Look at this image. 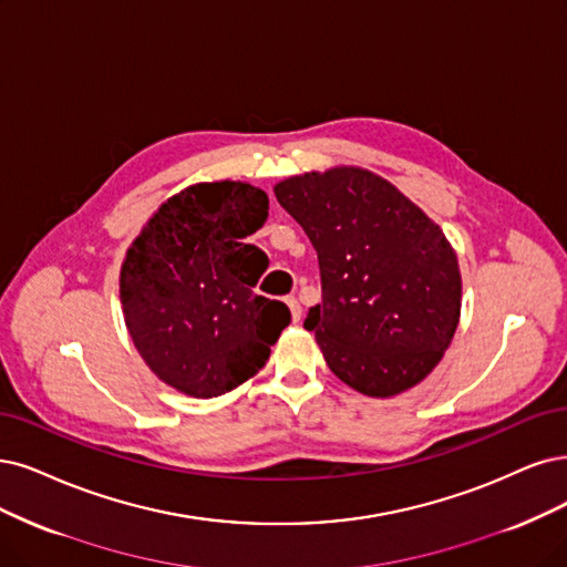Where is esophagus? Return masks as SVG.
<instances>
[{
	"mask_svg": "<svg viewBox=\"0 0 567 567\" xmlns=\"http://www.w3.org/2000/svg\"><path fill=\"white\" fill-rule=\"evenodd\" d=\"M287 306H289V310H291V320L299 322V320H301V316H303V308H301V303H299L295 297H289V299H287Z\"/></svg>",
	"mask_w": 567,
	"mask_h": 567,
	"instance_id": "obj_1",
	"label": "esophagus"
}]
</instances>
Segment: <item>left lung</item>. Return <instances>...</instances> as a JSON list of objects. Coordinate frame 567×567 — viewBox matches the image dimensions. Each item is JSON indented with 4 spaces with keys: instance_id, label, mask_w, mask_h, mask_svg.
Instances as JSON below:
<instances>
[{
    "instance_id": "obj_1",
    "label": "left lung",
    "mask_w": 567,
    "mask_h": 567,
    "mask_svg": "<svg viewBox=\"0 0 567 567\" xmlns=\"http://www.w3.org/2000/svg\"><path fill=\"white\" fill-rule=\"evenodd\" d=\"M318 251L322 303L303 327L327 367L369 396H394L442 362L460 320L457 257L421 207L362 167L276 184Z\"/></svg>"
}]
</instances>
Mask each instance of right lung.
<instances>
[{
    "label": "right lung",
    "instance_id": "add662e5",
    "mask_svg": "<svg viewBox=\"0 0 567 567\" xmlns=\"http://www.w3.org/2000/svg\"><path fill=\"white\" fill-rule=\"evenodd\" d=\"M268 217L247 182H200L167 198L125 251L121 306L158 379L209 400L251 379L289 324V308L251 291L268 257L245 243Z\"/></svg>",
    "mask_w": 567,
    "mask_h": 567
}]
</instances>
